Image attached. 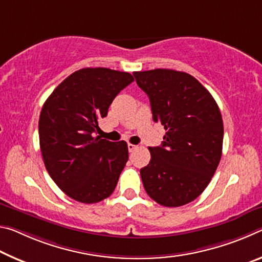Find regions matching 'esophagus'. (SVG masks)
I'll return each mask as SVG.
<instances>
[{"label": "esophagus", "mask_w": 262, "mask_h": 262, "mask_svg": "<svg viewBox=\"0 0 262 262\" xmlns=\"http://www.w3.org/2000/svg\"><path fill=\"white\" fill-rule=\"evenodd\" d=\"M127 148H128V152H134L135 149L137 148V146L134 144H127Z\"/></svg>", "instance_id": "obj_1"}]
</instances>
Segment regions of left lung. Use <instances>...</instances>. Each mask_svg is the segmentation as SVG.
Segmentation results:
<instances>
[{
	"instance_id": "1",
	"label": "left lung",
	"mask_w": 262,
	"mask_h": 262,
	"mask_svg": "<svg viewBox=\"0 0 262 262\" xmlns=\"http://www.w3.org/2000/svg\"><path fill=\"white\" fill-rule=\"evenodd\" d=\"M147 94L153 121L165 127L161 146L148 147L140 169L147 195L164 207H181L202 194L215 174L223 148V119L207 89L184 72H134Z\"/></svg>"
}]
</instances>
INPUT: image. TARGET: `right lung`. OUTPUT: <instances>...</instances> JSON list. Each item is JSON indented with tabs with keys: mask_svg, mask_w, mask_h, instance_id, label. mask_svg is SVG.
Returning a JSON list of instances; mask_svg holds the SVG:
<instances>
[{
	"mask_svg": "<svg viewBox=\"0 0 262 262\" xmlns=\"http://www.w3.org/2000/svg\"><path fill=\"white\" fill-rule=\"evenodd\" d=\"M130 73L82 68L60 83L42 105L38 130L42 160L55 184L71 199L97 203L115 190L128 159L125 141L95 136Z\"/></svg>",
	"mask_w": 262,
	"mask_h": 262,
	"instance_id": "obj_1",
	"label": "right lung"
}]
</instances>
